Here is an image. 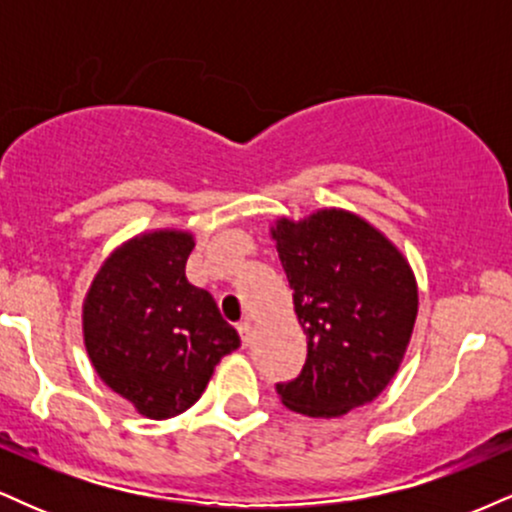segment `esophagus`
Segmentation results:
<instances>
[{"label": "esophagus", "instance_id": "obj_1", "mask_svg": "<svg viewBox=\"0 0 512 512\" xmlns=\"http://www.w3.org/2000/svg\"><path fill=\"white\" fill-rule=\"evenodd\" d=\"M238 332H240V339H243V346H250V342H252V322L250 320L240 322Z\"/></svg>", "mask_w": 512, "mask_h": 512}]
</instances>
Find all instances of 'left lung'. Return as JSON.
<instances>
[{"instance_id": "obj_1", "label": "left lung", "mask_w": 512, "mask_h": 512, "mask_svg": "<svg viewBox=\"0 0 512 512\" xmlns=\"http://www.w3.org/2000/svg\"><path fill=\"white\" fill-rule=\"evenodd\" d=\"M272 238L308 337L301 375L276 385L281 402L313 419L373 402L395 378L419 313L407 257L344 209L279 219Z\"/></svg>"}]
</instances>
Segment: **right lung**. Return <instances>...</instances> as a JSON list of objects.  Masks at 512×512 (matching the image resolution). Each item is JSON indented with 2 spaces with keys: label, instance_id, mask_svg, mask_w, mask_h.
<instances>
[{
  "label": "right lung",
  "instance_id": "1",
  "mask_svg": "<svg viewBox=\"0 0 512 512\" xmlns=\"http://www.w3.org/2000/svg\"><path fill=\"white\" fill-rule=\"evenodd\" d=\"M187 231L122 243L84 298V344L98 378L146 419H170L202 397L216 363L240 346L209 291L187 281Z\"/></svg>",
  "mask_w": 512,
  "mask_h": 512
}]
</instances>
